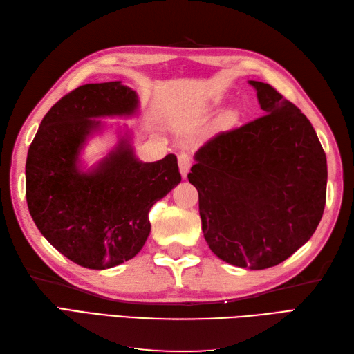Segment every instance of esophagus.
<instances>
[{
  "mask_svg": "<svg viewBox=\"0 0 354 354\" xmlns=\"http://www.w3.org/2000/svg\"><path fill=\"white\" fill-rule=\"evenodd\" d=\"M178 164H179V171L183 178H187L188 171H190L192 167V157L187 152H180L178 155Z\"/></svg>",
  "mask_w": 354,
  "mask_h": 354,
  "instance_id": "esophagus-1",
  "label": "esophagus"
}]
</instances>
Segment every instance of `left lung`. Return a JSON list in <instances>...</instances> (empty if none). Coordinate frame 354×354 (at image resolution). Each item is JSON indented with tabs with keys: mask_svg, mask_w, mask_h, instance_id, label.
Segmentation results:
<instances>
[{
	"mask_svg": "<svg viewBox=\"0 0 354 354\" xmlns=\"http://www.w3.org/2000/svg\"><path fill=\"white\" fill-rule=\"evenodd\" d=\"M266 116L194 153L202 231L227 264L264 270L309 241L323 217L327 161L314 127L270 84L249 81Z\"/></svg>",
	"mask_w": 354,
	"mask_h": 354,
	"instance_id": "8db88e82",
	"label": "left lung"
}]
</instances>
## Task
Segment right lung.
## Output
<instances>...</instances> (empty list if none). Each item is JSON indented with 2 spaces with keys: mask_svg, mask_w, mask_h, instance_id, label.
Masks as SVG:
<instances>
[{
  "mask_svg": "<svg viewBox=\"0 0 354 354\" xmlns=\"http://www.w3.org/2000/svg\"><path fill=\"white\" fill-rule=\"evenodd\" d=\"M140 100L122 81L80 86L51 106L30 145L26 196L31 218L49 244L75 264L106 270L142 250L153 203L180 183L169 153L143 162L133 131L114 125L116 143L101 160H83L88 140L113 128L105 118H137Z\"/></svg>",
  "mask_w": 354,
  "mask_h": 354,
  "instance_id": "obj_1",
  "label": "right lung"
}]
</instances>
